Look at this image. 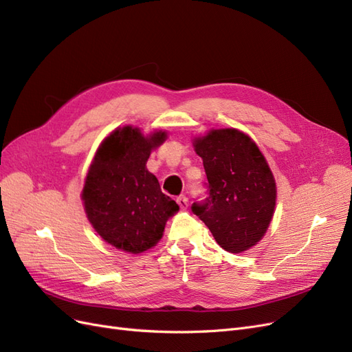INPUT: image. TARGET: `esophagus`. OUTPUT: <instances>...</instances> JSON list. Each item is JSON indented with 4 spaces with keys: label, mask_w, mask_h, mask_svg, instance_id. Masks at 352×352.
<instances>
[{
    "label": "esophagus",
    "mask_w": 352,
    "mask_h": 352,
    "mask_svg": "<svg viewBox=\"0 0 352 352\" xmlns=\"http://www.w3.org/2000/svg\"><path fill=\"white\" fill-rule=\"evenodd\" d=\"M177 204H179V207L182 208V210H186L188 208V198L185 197V195H180L177 199Z\"/></svg>",
    "instance_id": "obj_1"
}]
</instances>
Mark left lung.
<instances>
[{"instance_id":"8db88e82","label":"left lung","mask_w":352,"mask_h":352,"mask_svg":"<svg viewBox=\"0 0 352 352\" xmlns=\"http://www.w3.org/2000/svg\"><path fill=\"white\" fill-rule=\"evenodd\" d=\"M208 180V197L192 211L223 250L239 254L260 242L276 207V182L263 153L238 129H211L194 140Z\"/></svg>"}]
</instances>
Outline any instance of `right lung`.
<instances>
[{
    "label": "right lung",
    "mask_w": 352,
    "mask_h": 352,
    "mask_svg": "<svg viewBox=\"0 0 352 352\" xmlns=\"http://www.w3.org/2000/svg\"><path fill=\"white\" fill-rule=\"evenodd\" d=\"M166 140V131L144 135L127 124L95 153L82 189L83 207L95 232L117 250L140 254L155 247L166 221L179 211L146 168L151 151Z\"/></svg>",
    "instance_id": "add662e5"
}]
</instances>
